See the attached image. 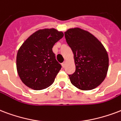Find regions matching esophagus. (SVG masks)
Returning <instances> with one entry per match:
<instances>
[{
  "mask_svg": "<svg viewBox=\"0 0 121 121\" xmlns=\"http://www.w3.org/2000/svg\"><path fill=\"white\" fill-rule=\"evenodd\" d=\"M66 63H67V62H66V61L64 62H63V63H62V67H63V68H65V67H66Z\"/></svg>",
  "mask_w": 121,
  "mask_h": 121,
  "instance_id": "34e87169",
  "label": "esophagus"
}]
</instances>
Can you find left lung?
<instances>
[{
	"mask_svg": "<svg viewBox=\"0 0 121 121\" xmlns=\"http://www.w3.org/2000/svg\"><path fill=\"white\" fill-rule=\"evenodd\" d=\"M64 34L76 67L75 72L69 74L71 83L83 91L98 87L108 69V55L104 46L89 32L78 27L69 29Z\"/></svg>",
	"mask_w": 121,
	"mask_h": 121,
	"instance_id": "left-lung-1",
	"label": "left lung"
}]
</instances>
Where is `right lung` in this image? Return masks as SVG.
Here are the masks:
<instances>
[{
	"instance_id": "right-lung-1",
	"label": "right lung",
	"mask_w": 121,
	"mask_h": 121,
	"mask_svg": "<svg viewBox=\"0 0 121 121\" xmlns=\"http://www.w3.org/2000/svg\"><path fill=\"white\" fill-rule=\"evenodd\" d=\"M64 36L57 29H43L34 32L23 42L16 55V69L28 87L42 90L50 86L61 65L55 59L53 45Z\"/></svg>"
}]
</instances>
